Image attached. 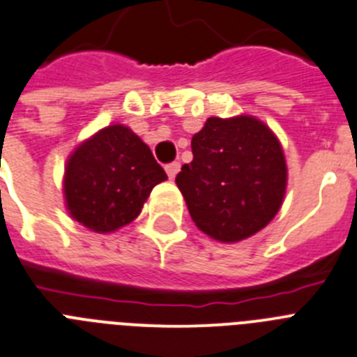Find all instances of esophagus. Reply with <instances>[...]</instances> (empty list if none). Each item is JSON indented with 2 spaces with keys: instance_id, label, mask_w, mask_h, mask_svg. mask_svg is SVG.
<instances>
[{
  "instance_id": "esophagus-1",
  "label": "esophagus",
  "mask_w": 357,
  "mask_h": 357,
  "mask_svg": "<svg viewBox=\"0 0 357 357\" xmlns=\"http://www.w3.org/2000/svg\"><path fill=\"white\" fill-rule=\"evenodd\" d=\"M181 172V162H169L166 164V173L169 178H175L176 173Z\"/></svg>"
}]
</instances>
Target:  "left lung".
<instances>
[{"label": "left lung", "instance_id": "obj_1", "mask_svg": "<svg viewBox=\"0 0 357 357\" xmlns=\"http://www.w3.org/2000/svg\"><path fill=\"white\" fill-rule=\"evenodd\" d=\"M193 160L175 182L200 231L240 242L278 213L287 185L282 146L258 119L209 117L191 139Z\"/></svg>", "mask_w": 357, "mask_h": 357}]
</instances>
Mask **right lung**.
<instances>
[{
    "label": "right lung",
    "instance_id": "obj_1",
    "mask_svg": "<svg viewBox=\"0 0 357 357\" xmlns=\"http://www.w3.org/2000/svg\"><path fill=\"white\" fill-rule=\"evenodd\" d=\"M166 178L151 149L130 128L114 124L68 158L66 208L88 229L109 233L135 220L151 190Z\"/></svg>",
    "mask_w": 357,
    "mask_h": 357
}]
</instances>
